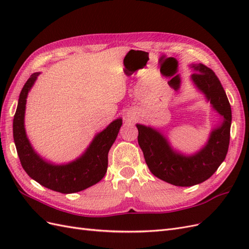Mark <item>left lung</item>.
Here are the masks:
<instances>
[{"mask_svg":"<svg viewBox=\"0 0 249 249\" xmlns=\"http://www.w3.org/2000/svg\"><path fill=\"white\" fill-rule=\"evenodd\" d=\"M192 67L196 71L192 74L193 82L223 116V124L211 134L208 144L196 155L185 157L173 152L159 132L137 124L138 143L149 170L160 179L180 187L200 184L214 175L228 154L231 136V105L219 79L206 65Z\"/></svg>","mask_w":249,"mask_h":249,"instance_id":"left-lung-1","label":"left lung"}]
</instances>
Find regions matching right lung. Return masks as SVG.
<instances>
[{
    "instance_id": "add662e5",
    "label": "right lung",
    "mask_w": 249,
    "mask_h": 249,
    "mask_svg": "<svg viewBox=\"0 0 249 249\" xmlns=\"http://www.w3.org/2000/svg\"><path fill=\"white\" fill-rule=\"evenodd\" d=\"M39 72L30 76L22 87L13 118V138L22 168L37 183L60 193H74L92 186L105 177L108 167V153L114 143L122 119H116L97 134L80 159L66 165H53L37 155L26 136L24 117L27 95Z\"/></svg>"
}]
</instances>
